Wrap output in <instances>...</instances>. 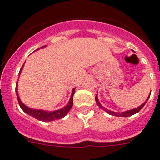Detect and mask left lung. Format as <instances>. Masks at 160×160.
I'll return each instance as SVG.
<instances>
[{
    "mask_svg": "<svg viewBox=\"0 0 160 160\" xmlns=\"http://www.w3.org/2000/svg\"><path fill=\"white\" fill-rule=\"evenodd\" d=\"M151 95V94H150ZM150 95H149V96L148 97V99L146 100V101L144 102L143 103H142V104L139 106V107L136 108H134V109H131V110H128V111H126V112H113V111H111V110H108V109H107L106 108L103 107L101 105V103H100V101H99V100H98V96L97 94H96V103H97V105L99 106L100 108H101L103 110H104L105 112H107V113H108L109 115H112V116H119V117H128V116H132V115H135L136 113H137V112H139V111L141 110V109L143 108V106L145 105V103H147V101L148 100V99H149V97H150Z\"/></svg>",
    "mask_w": 160,
    "mask_h": 160,
    "instance_id": "obj_1",
    "label": "left lung"
}]
</instances>
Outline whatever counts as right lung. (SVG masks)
Segmentation results:
<instances>
[{"mask_svg": "<svg viewBox=\"0 0 160 160\" xmlns=\"http://www.w3.org/2000/svg\"><path fill=\"white\" fill-rule=\"evenodd\" d=\"M45 47L46 45L42 46L41 48H45ZM23 67H24V64H23L22 68H21V70H20L19 76L21 75V70L23 69ZM17 83H18V82H17ZM17 84H16V93H17V100H18V103H19L20 107L21 108V109H22L25 113H27V114L29 115V116H32V117L36 118V119H38V120H41V121H44V122H49V121L56 120V119H61V118L64 117V116L68 114V112H69L70 109H71L72 107L73 95H74L75 93V88H73L72 91V95H71V97H70L69 102H68V104L66 105V106H64L63 108L59 109V110L52 111V112H48V111L41 110V109H33V108H28V106L24 104V103L21 102V100H20L19 95H18V92H17Z\"/></svg>", "mask_w": 160, "mask_h": 160, "instance_id": "add662e5", "label": "right lung"}]
</instances>
